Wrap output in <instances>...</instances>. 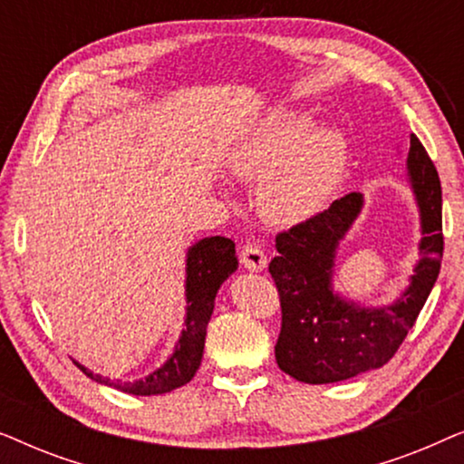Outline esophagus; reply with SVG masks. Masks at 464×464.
Listing matches in <instances>:
<instances>
[{
	"label": "esophagus",
	"instance_id": "1",
	"mask_svg": "<svg viewBox=\"0 0 464 464\" xmlns=\"http://www.w3.org/2000/svg\"><path fill=\"white\" fill-rule=\"evenodd\" d=\"M240 264H243L246 270L262 272L266 266H268V257H266L262 246L249 243V245H245L243 249H240Z\"/></svg>",
	"mask_w": 464,
	"mask_h": 464
}]
</instances>
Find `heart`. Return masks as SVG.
Here are the masks:
<instances>
[{"label":"heart","instance_id":"heart-1","mask_svg":"<svg viewBox=\"0 0 464 464\" xmlns=\"http://www.w3.org/2000/svg\"><path fill=\"white\" fill-rule=\"evenodd\" d=\"M226 164L238 181L259 183L266 219L291 227L332 205L348 173L351 145L338 126H314L306 111L275 110L240 135Z\"/></svg>","mask_w":464,"mask_h":464}]
</instances>
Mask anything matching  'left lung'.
<instances>
[{
    "mask_svg": "<svg viewBox=\"0 0 464 464\" xmlns=\"http://www.w3.org/2000/svg\"><path fill=\"white\" fill-rule=\"evenodd\" d=\"M408 179L420 215V259L410 285L384 306H363L334 289L335 253L363 211V194L332 202L319 218L276 237L270 275L281 294L278 367L306 384H329L389 363L420 314L443 256L441 183L427 150L410 137Z\"/></svg>",
    "mask_w": 464,
    "mask_h": 464,
    "instance_id": "obj_1",
    "label": "left lung"
}]
</instances>
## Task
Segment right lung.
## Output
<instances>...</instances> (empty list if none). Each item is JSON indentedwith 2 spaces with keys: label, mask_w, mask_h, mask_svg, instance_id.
Here are the masks:
<instances>
[{
  "label": "right lung",
  "mask_w": 464,
  "mask_h": 464,
  "mask_svg": "<svg viewBox=\"0 0 464 464\" xmlns=\"http://www.w3.org/2000/svg\"><path fill=\"white\" fill-rule=\"evenodd\" d=\"M238 268L237 249L234 243L226 237H207L194 243L186 256V319L175 351L164 363L148 373L145 378L122 382V380H110L101 373H94L86 365L73 361L88 378L99 384L113 386V389L129 392V395H162L179 386L188 384L200 367L202 351H205L207 325L211 321L215 308V295L221 283L234 275Z\"/></svg>",
  "instance_id": "add662e5"
}]
</instances>
